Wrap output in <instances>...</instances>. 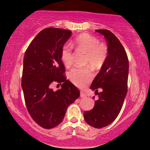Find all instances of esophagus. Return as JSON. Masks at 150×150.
I'll return each instance as SVG.
<instances>
[{
  "instance_id": "34e87169",
  "label": "esophagus",
  "mask_w": 150,
  "mask_h": 150,
  "mask_svg": "<svg viewBox=\"0 0 150 150\" xmlns=\"http://www.w3.org/2000/svg\"><path fill=\"white\" fill-rule=\"evenodd\" d=\"M81 98H86L87 97V95L84 93L83 91H81Z\"/></svg>"
}]
</instances>
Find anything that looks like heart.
Wrapping results in <instances>:
<instances>
[{"label":"heart","instance_id":"obj_1","mask_svg":"<svg viewBox=\"0 0 150 150\" xmlns=\"http://www.w3.org/2000/svg\"><path fill=\"white\" fill-rule=\"evenodd\" d=\"M72 46L78 51L85 53V65H90L93 69H99L103 66L108 58V47L104 43H100L96 37L88 33H83L74 41ZM61 59L65 67L72 64V48L69 44L63 45L61 50ZM93 78V74L89 67H75L69 73L71 83L83 88Z\"/></svg>","mask_w":150,"mask_h":150}]
</instances>
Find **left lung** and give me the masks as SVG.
Instances as JSON below:
<instances>
[{"label": "left lung", "instance_id": "1", "mask_svg": "<svg viewBox=\"0 0 150 150\" xmlns=\"http://www.w3.org/2000/svg\"><path fill=\"white\" fill-rule=\"evenodd\" d=\"M96 31L106 38L108 55L90 87L99 98L94 107L83 115L90 126L102 128L113 122L122 109L128 91L129 63L124 46L112 32L107 29ZM98 88L103 89L102 92L98 93Z\"/></svg>", "mask_w": 150, "mask_h": 150}]
</instances>
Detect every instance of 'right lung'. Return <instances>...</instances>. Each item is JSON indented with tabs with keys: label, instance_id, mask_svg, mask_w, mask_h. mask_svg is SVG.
<instances>
[{
	"label": "right lung",
	"instance_id": "obj_1",
	"mask_svg": "<svg viewBox=\"0 0 150 150\" xmlns=\"http://www.w3.org/2000/svg\"><path fill=\"white\" fill-rule=\"evenodd\" d=\"M71 35L68 30L44 28L24 54L22 87L26 106L33 120L45 129L60 124L68 106L80 96L78 88L64 75L61 59V48ZM55 81L62 85L54 92L51 85Z\"/></svg>",
	"mask_w": 150,
	"mask_h": 150
}]
</instances>
